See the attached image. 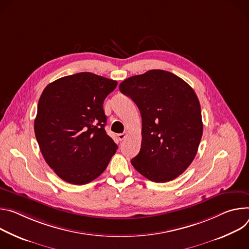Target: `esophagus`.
<instances>
[{
    "label": "esophagus",
    "instance_id": "1",
    "mask_svg": "<svg viewBox=\"0 0 249 249\" xmlns=\"http://www.w3.org/2000/svg\"><path fill=\"white\" fill-rule=\"evenodd\" d=\"M125 136H126L125 133H120V134H118V137H119L120 141H124V140L125 139Z\"/></svg>",
    "mask_w": 249,
    "mask_h": 249
}]
</instances>
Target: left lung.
I'll list each match as a JSON object with an SVG mask.
<instances>
[{"label":"left lung","mask_w":249,"mask_h":249,"mask_svg":"<svg viewBox=\"0 0 249 249\" xmlns=\"http://www.w3.org/2000/svg\"><path fill=\"white\" fill-rule=\"evenodd\" d=\"M142 120L140 153L132 166L150 181L164 183L182 174L194 160L203 135L199 99L187 83L164 70H149L123 81Z\"/></svg>","instance_id":"obj_1"}]
</instances>
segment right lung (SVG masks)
I'll return each mask as SVG.
<instances>
[{
  "mask_svg": "<svg viewBox=\"0 0 249 249\" xmlns=\"http://www.w3.org/2000/svg\"><path fill=\"white\" fill-rule=\"evenodd\" d=\"M118 82L90 72L57 79L43 90L35 133L49 167L62 180L87 184L98 178L118 145L105 130L103 104Z\"/></svg>",
  "mask_w": 249,
  "mask_h": 249,
  "instance_id": "obj_1",
  "label": "right lung"
}]
</instances>
